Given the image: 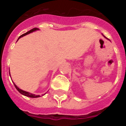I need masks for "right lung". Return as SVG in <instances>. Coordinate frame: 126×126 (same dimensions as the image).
Returning a JSON list of instances; mask_svg holds the SVG:
<instances>
[{"label": "right lung", "instance_id": "right-lung-1", "mask_svg": "<svg viewBox=\"0 0 126 126\" xmlns=\"http://www.w3.org/2000/svg\"><path fill=\"white\" fill-rule=\"evenodd\" d=\"M39 30V29L36 28H33V29H32V30H30L29 32H26V33H24V34H21V36H20L19 37L18 39H19L21 37H23V36H25V35H26V34H29V33H32V32H34V31H36V30ZM14 86H15V87H16V88L17 89V91H18V92H19V93H21V94H23V95H24V96H28V97H31V98H38V97H40V95H35V94H32V93H29V92H25V91H23V90H21V89L17 87V86L16 85V84H14ZM42 95H43V94H42Z\"/></svg>", "mask_w": 126, "mask_h": 126}]
</instances>
